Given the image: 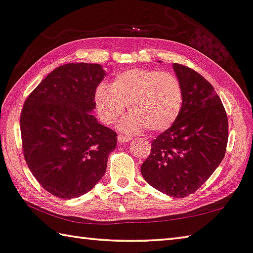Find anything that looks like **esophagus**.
<instances>
[{
  "instance_id": "esophagus-1",
  "label": "esophagus",
  "mask_w": 253,
  "mask_h": 253,
  "mask_svg": "<svg viewBox=\"0 0 253 253\" xmlns=\"http://www.w3.org/2000/svg\"><path fill=\"white\" fill-rule=\"evenodd\" d=\"M131 139H132L131 136H127V135H123V134L118 135V142L119 143H127V142H129V140H131Z\"/></svg>"
}]
</instances>
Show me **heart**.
Instances as JSON below:
<instances>
[{
    "label": "heart",
    "mask_w": 253,
    "mask_h": 253,
    "mask_svg": "<svg viewBox=\"0 0 253 253\" xmlns=\"http://www.w3.org/2000/svg\"><path fill=\"white\" fill-rule=\"evenodd\" d=\"M95 102L106 125L116 122L127 105L130 114L123 119L121 130L132 134L148 127L160 132L169 129L181 114L183 88L170 72L134 68L118 74L110 85H98Z\"/></svg>",
    "instance_id": "1"
}]
</instances>
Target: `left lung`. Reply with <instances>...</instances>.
Listing matches in <instances>:
<instances>
[{"mask_svg": "<svg viewBox=\"0 0 253 253\" xmlns=\"http://www.w3.org/2000/svg\"><path fill=\"white\" fill-rule=\"evenodd\" d=\"M183 88L181 114L152 142L140 172L149 185L173 198L194 193L225 155L228 117L212 84L191 68L173 63Z\"/></svg>", "mask_w": 253, "mask_h": 253, "instance_id": "left-lung-1", "label": "left lung"}]
</instances>
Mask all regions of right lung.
Wrapping results in <instances>:
<instances>
[{"instance_id": "obj_1", "label": "right lung", "mask_w": 253, "mask_h": 253, "mask_svg": "<svg viewBox=\"0 0 253 253\" xmlns=\"http://www.w3.org/2000/svg\"><path fill=\"white\" fill-rule=\"evenodd\" d=\"M98 63H67L45 77L21 111L25 162L40 185L61 199L79 198L104 176L117 134L98 123Z\"/></svg>"}]
</instances>
